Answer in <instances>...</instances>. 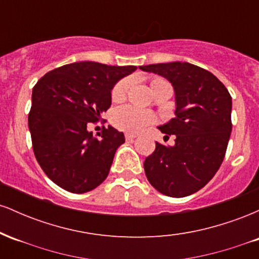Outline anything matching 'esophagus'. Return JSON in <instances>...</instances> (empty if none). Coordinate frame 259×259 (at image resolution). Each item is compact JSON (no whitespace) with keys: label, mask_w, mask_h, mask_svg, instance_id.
Wrapping results in <instances>:
<instances>
[{"label":"esophagus","mask_w":259,"mask_h":259,"mask_svg":"<svg viewBox=\"0 0 259 259\" xmlns=\"http://www.w3.org/2000/svg\"><path fill=\"white\" fill-rule=\"evenodd\" d=\"M135 139H136L135 134H125V140H126V141L132 142V141H134V140H135Z\"/></svg>","instance_id":"obj_1"}]
</instances>
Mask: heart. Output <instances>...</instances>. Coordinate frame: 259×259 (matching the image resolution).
<instances>
[{"instance_id": "obj_1", "label": "heart", "mask_w": 259, "mask_h": 259, "mask_svg": "<svg viewBox=\"0 0 259 259\" xmlns=\"http://www.w3.org/2000/svg\"><path fill=\"white\" fill-rule=\"evenodd\" d=\"M130 81L127 79H123L118 81L112 89V100L113 101H121L125 97L127 89H129ZM150 88L152 94L160 88H170L167 80L153 76L150 79ZM156 121V117L152 113L142 109L134 108L132 106H123L115 109L112 115V123L118 129L124 130L127 133H138L144 129L145 126L150 125Z\"/></svg>"}]
</instances>
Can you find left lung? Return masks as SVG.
Returning <instances> with one entry per match:
<instances>
[{
  "mask_svg": "<svg viewBox=\"0 0 259 259\" xmlns=\"http://www.w3.org/2000/svg\"><path fill=\"white\" fill-rule=\"evenodd\" d=\"M171 82L175 118L158 126L174 146L156 142L145 159V173L160 194L185 197L202 189L221 167L231 133V96L224 84L203 68L187 62L141 65Z\"/></svg>",
  "mask_w": 259,
  "mask_h": 259,
  "instance_id": "8db88e82",
  "label": "left lung"
}]
</instances>
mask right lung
<instances>
[{
  "label": "right lung",
  "mask_w": 259,
  "mask_h": 259,
  "mask_svg": "<svg viewBox=\"0 0 259 259\" xmlns=\"http://www.w3.org/2000/svg\"><path fill=\"white\" fill-rule=\"evenodd\" d=\"M135 65L75 62L56 68L32 89L29 130L45 174L59 187L84 194L102 184L124 134L108 125L100 138L88 126L111 107L113 86Z\"/></svg>",
  "instance_id": "add662e5"
}]
</instances>
